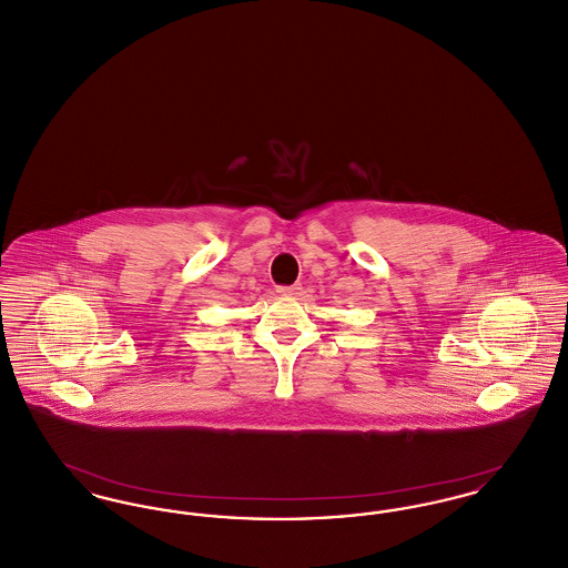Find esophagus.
<instances>
[{"mask_svg":"<svg viewBox=\"0 0 568 568\" xmlns=\"http://www.w3.org/2000/svg\"><path fill=\"white\" fill-rule=\"evenodd\" d=\"M300 285H287V287H276V292L281 294V296H297L300 294Z\"/></svg>","mask_w":568,"mask_h":568,"instance_id":"esophagus-1","label":"esophagus"}]
</instances>
